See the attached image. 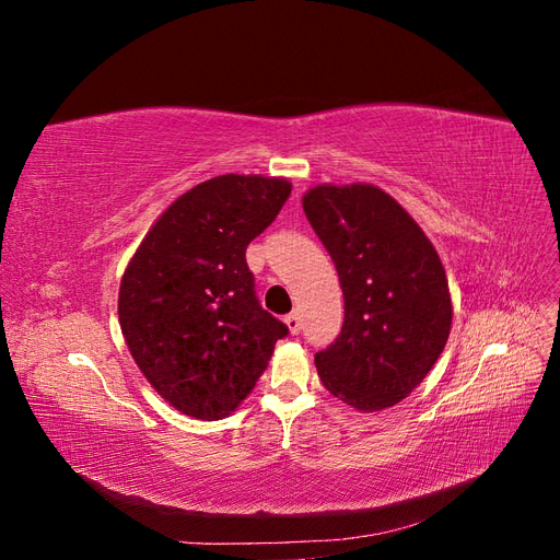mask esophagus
Here are the masks:
<instances>
[{"label":"esophagus","mask_w":560,"mask_h":560,"mask_svg":"<svg viewBox=\"0 0 560 560\" xmlns=\"http://www.w3.org/2000/svg\"><path fill=\"white\" fill-rule=\"evenodd\" d=\"M284 325H287V329H290V334H299L301 331V317L296 315V313H292V315H287L284 317Z\"/></svg>","instance_id":"1"}]
</instances>
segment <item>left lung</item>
Instances as JSON below:
<instances>
[{
	"instance_id": "8db88e82",
	"label": "left lung",
	"mask_w": 560,
	"mask_h": 560,
	"mask_svg": "<svg viewBox=\"0 0 560 560\" xmlns=\"http://www.w3.org/2000/svg\"><path fill=\"white\" fill-rule=\"evenodd\" d=\"M346 299L343 329L315 354L329 393L362 413L409 397L451 334L442 259L399 202L374 184H317L303 194Z\"/></svg>"
}]
</instances>
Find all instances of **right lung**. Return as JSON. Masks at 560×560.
I'll list each match as a JSON object with an SVG mask.
<instances>
[{
  "label": "right lung",
  "instance_id": "right-lung-1",
  "mask_svg": "<svg viewBox=\"0 0 560 560\" xmlns=\"http://www.w3.org/2000/svg\"><path fill=\"white\" fill-rule=\"evenodd\" d=\"M290 194L284 177L200 182L132 254L118 287V322L144 378L184 416H231L290 331L259 306L245 261L247 245Z\"/></svg>",
  "mask_w": 560,
  "mask_h": 560
}]
</instances>
